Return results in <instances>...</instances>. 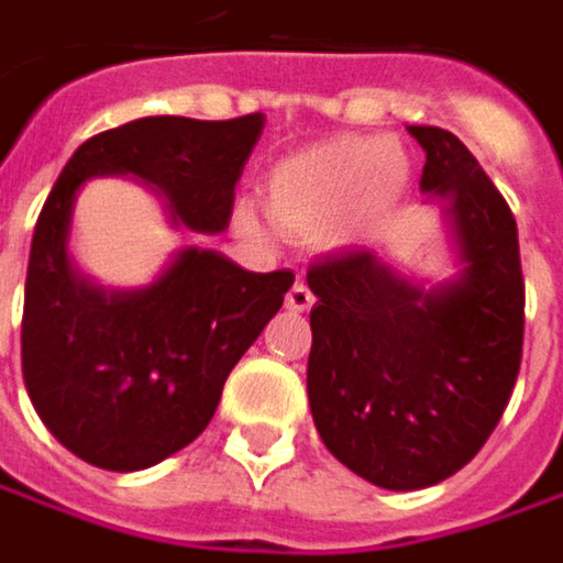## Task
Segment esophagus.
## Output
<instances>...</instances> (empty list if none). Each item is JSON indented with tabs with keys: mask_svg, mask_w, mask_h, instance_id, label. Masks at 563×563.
<instances>
[{
	"mask_svg": "<svg viewBox=\"0 0 563 563\" xmlns=\"http://www.w3.org/2000/svg\"><path fill=\"white\" fill-rule=\"evenodd\" d=\"M311 305H314V292L308 289V283H292V289L286 292V308L289 311H308Z\"/></svg>",
	"mask_w": 563,
	"mask_h": 563,
	"instance_id": "1",
	"label": "esophagus"
}]
</instances>
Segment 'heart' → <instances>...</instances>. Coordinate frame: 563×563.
<instances>
[{"mask_svg": "<svg viewBox=\"0 0 563 563\" xmlns=\"http://www.w3.org/2000/svg\"><path fill=\"white\" fill-rule=\"evenodd\" d=\"M408 177L398 148L379 136H340L283 158L264 180V208L286 233L349 240Z\"/></svg>", "mask_w": 563, "mask_h": 563, "instance_id": "heart-1", "label": "heart"}]
</instances>
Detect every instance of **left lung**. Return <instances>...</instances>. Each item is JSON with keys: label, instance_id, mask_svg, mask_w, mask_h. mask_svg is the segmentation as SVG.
<instances>
[{"label": "left lung", "instance_id": "8db88e82", "mask_svg": "<svg viewBox=\"0 0 563 563\" xmlns=\"http://www.w3.org/2000/svg\"><path fill=\"white\" fill-rule=\"evenodd\" d=\"M408 130L427 152L420 189L449 199L461 277L423 292L367 249L308 267L314 427L349 471L396 493L437 486L486 445L523 355L511 208L455 133Z\"/></svg>", "mask_w": 563, "mask_h": 563}]
</instances>
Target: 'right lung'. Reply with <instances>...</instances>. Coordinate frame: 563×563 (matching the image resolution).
I'll list each match as a JSON object with an SVG mask.
<instances>
[{"mask_svg":"<svg viewBox=\"0 0 563 563\" xmlns=\"http://www.w3.org/2000/svg\"><path fill=\"white\" fill-rule=\"evenodd\" d=\"M262 126V114L140 118L89 136L52 186L30 243L21 371L52 437L92 467L143 471L199 437L296 274L189 245L146 289L106 292L68 262L74 196L96 174H133L165 192L174 221L221 233Z\"/></svg>","mask_w":563,"mask_h":563,"instance_id":"right-lung-1","label":"right lung"}]
</instances>
